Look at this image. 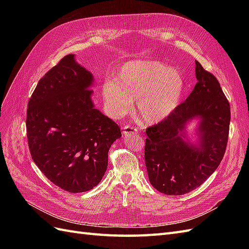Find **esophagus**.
Masks as SVG:
<instances>
[{
  "label": "esophagus",
  "mask_w": 249,
  "mask_h": 249,
  "mask_svg": "<svg viewBox=\"0 0 249 249\" xmlns=\"http://www.w3.org/2000/svg\"><path fill=\"white\" fill-rule=\"evenodd\" d=\"M138 131H137V129L136 127H133V126H131V125H124V127H123V134H124V136H129V135H131V134H136Z\"/></svg>",
  "instance_id": "obj_1"
}]
</instances>
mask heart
Segmentation results:
<instances>
[{
	"mask_svg": "<svg viewBox=\"0 0 249 249\" xmlns=\"http://www.w3.org/2000/svg\"><path fill=\"white\" fill-rule=\"evenodd\" d=\"M186 80L182 71L157 60H132L124 64L113 80L102 86L105 109L114 119L135 111L144 124L168 118L179 106Z\"/></svg>",
	"mask_w": 249,
	"mask_h": 249,
	"instance_id": "b5f03b06",
	"label": "heart"
}]
</instances>
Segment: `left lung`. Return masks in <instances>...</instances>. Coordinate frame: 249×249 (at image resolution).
Instances as JSON below:
<instances>
[{"instance_id":"obj_1","label":"left lung","mask_w":249,"mask_h":249,"mask_svg":"<svg viewBox=\"0 0 249 249\" xmlns=\"http://www.w3.org/2000/svg\"><path fill=\"white\" fill-rule=\"evenodd\" d=\"M197 83L186 101L163 122L146 129L145 166L152 186L167 195L196 189L219 166L228 144L231 110L219 82L195 61ZM198 122L197 139L187 125Z\"/></svg>"}]
</instances>
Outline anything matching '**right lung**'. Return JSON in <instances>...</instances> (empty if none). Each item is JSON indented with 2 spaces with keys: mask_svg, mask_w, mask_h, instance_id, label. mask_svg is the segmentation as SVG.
<instances>
[{
  "mask_svg": "<svg viewBox=\"0 0 249 249\" xmlns=\"http://www.w3.org/2000/svg\"><path fill=\"white\" fill-rule=\"evenodd\" d=\"M92 73L67 55L37 84L27 110L30 153L53 184L71 193L99 185L119 126L94 107Z\"/></svg>",
  "mask_w": 249,
  "mask_h": 249,
  "instance_id": "right-lung-1",
  "label": "right lung"
}]
</instances>
